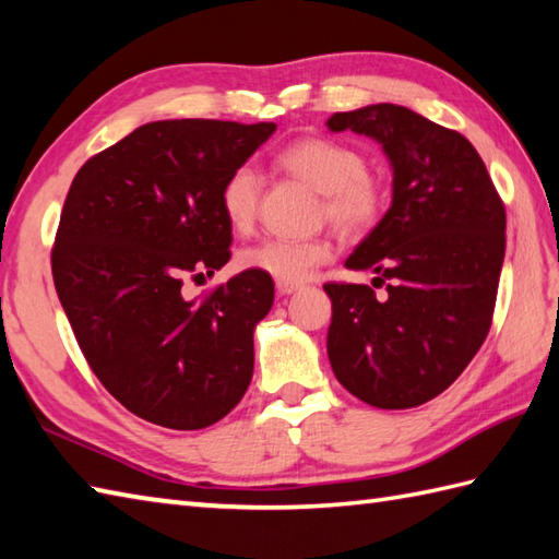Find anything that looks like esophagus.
<instances>
[{
  "label": "esophagus",
  "instance_id": "obj_1",
  "mask_svg": "<svg viewBox=\"0 0 559 559\" xmlns=\"http://www.w3.org/2000/svg\"><path fill=\"white\" fill-rule=\"evenodd\" d=\"M276 290L281 295H290V293H298L302 290V283H290V281H276Z\"/></svg>",
  "mask_w": 559,
  "mask_h": 559
}]
</instances>
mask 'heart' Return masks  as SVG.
Wrapping results in <instances>:
<instances>
[{
  "label": "heart",
  "mask_w": 559,
  "mask_h": 559,
  "mask_svg": "<svg viewBox=\"0 0 559 559\" xmlns=\"http://www.w3.org/2000/svg\"><path fill=\"white\" fill-rule=\"evenodd\" d=\"M281 165L322 194V218L346 235H362L382 221L386 206L384 185L367 173V160L358 148L334 139H298L281 153ZM261 177L242 165L223 185L221 209L228 225L247 233L259 211ZM331 259L326 240H264L245 247L237 264L276 281L298 283Z\"/></svg>",
  "instance_id": "1"
}]
</instances>
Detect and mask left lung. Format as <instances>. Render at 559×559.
<instances>
[{"mask_svg":"<svg viewBox=\"0 0 559 559\" xmlns=\"http://www.w3.org/2000/svg\"><path fill=\"white\" fill-rule=\"evenodd\" d=\"M331 132L377 139L394 168V201L346 266L374 271L377 296L326 283V350L338 382L374 408L442 394L488 336L507 247V213L471 141L391 103L336 112Z\"/></svg>","mask_w":559,"mask_h":559,"instance_id":"left-lung-1","label":"left lung"}]
</instances>
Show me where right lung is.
<instances>
[{
	"label": "right lung",
	"instance_id": "1",
	"mask_svg": "<svg viewBox=\"0 0 559 559\" xmlns=\"http://www.w3.org/2000/svg\"><path fill=\"white\" fill-rule=\"evenodd\" d=\"M276 124L163 120L81 165L52 245V278L83 358L139 418L201 430L252 382L273 281L242 271L199 300L187 276L228 264L221 192Z\"/></svg>",
	"mask_w": 559,
	"mask_h": 559
}]
</instances>
